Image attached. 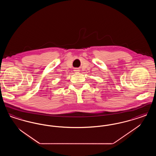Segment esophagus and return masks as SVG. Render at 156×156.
Returning <instances> with one entry per match:
<instances>
[{"mask_svg": "<svg viewBox=\"0 0 156 156\" xmlns=\"http://www.w3.org/2000/svg\"><path fill=\"white\" fill-rule=\"evenodd\" d=\"M75 71H78V70H77V68H75Z\"/></svg>", "mask_w": 156, "mask_h": 156, "instance_id": "34e87169", "label": "esophagus"}]
</instances>
